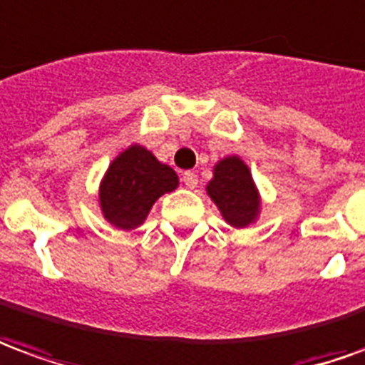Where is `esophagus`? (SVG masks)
<instances>
[{
  "mask_svg": "<svg viewBox=\"0 0 365 365\" xmlns=\"http://www.w3.org/2000/svg\"><path fill=\"white\" fill-rule=\"evenodd\" d=\"M182 182L187 185V188H196V185H198V177H196L195 173L187 170V173L182 175Z\"/></svg>",
  "mask_w": 365,
  "mask_h": 365,
  "instance_id": "1",
  "label": "esophagus"
}]
</instances>
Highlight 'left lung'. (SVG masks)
I'll return each instance as SVG.
<instances>
[{"label":"left lung","mask_w":365,"mask_h":365,"mask_svg":"<svg viewBox=\"0 0 365 365\" xmlns=\"http://www.w3.org/2000/svg\"><path fill=\"white\" fill-rule=\"evenodd\" d=\"M206 192L234 228H245L259 216L261 198L257 187L247 165L236 155L216 163L214 178L206 185Z\"/></svg>","instance_id":"1"}]
</instances>
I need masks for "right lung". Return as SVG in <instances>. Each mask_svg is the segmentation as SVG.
I'll list each match as a JSON object with an SVG mask.
<instances>
[{
	"mask_svg": "<svg viewBox=\"0 0 365 365\" xmlns=\"http://www.w3.org/2000/svg\"><path fill=\"white\" fill-rule=\"evenodd\" d=\"M178 187L169 165L157 161L145 147L131 145L120 153L100 182V208L104 218L120 230L145 222L155 200Z\"/></svg>",
	"mask_w": 365,
	"mask_h": 365,
	"instance_id": "right-lung-1",
	"label": "right lung"
}]
</instances>
